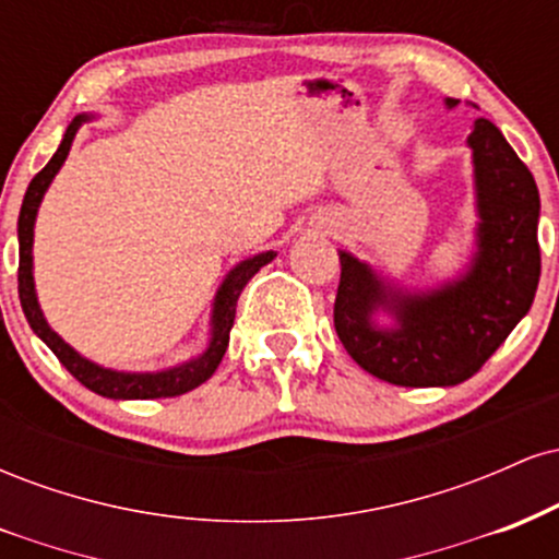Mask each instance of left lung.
I'll return each mask as SVG.
<instances>
[{
	"mask_svg": "<svg viewBox=\"0 0 559 559\" xmlns=\"http://www.w3.org/2000/svg\"><path fill=\"white\" fill-rule=\"evenodd\" d=\"M452 110L457 99H444ZM476 191V243L465 271L407 288L342 249L333 323L349 357L394 386H457L478 373L536 297L538 189L491 120L467 136Z\"/></svg>",
	"mask_w": 559,
	"mask_h": 559,
	"instance_id": "left-lung-1",
	"label": "left lung"
}]
</instances>
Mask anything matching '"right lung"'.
Returning a JSON list of instances; mask_svg holds the SVG:
<instances>
[{"label":"right lung","instance_id":"obj_1","mask_svg":"<svg viewBox=\"0 0 559 559\" xmlns=\"http://www.w3.org/2000/svg\"><path fill=\"white\" fill-rule=\"evenodd\" d=\"M94 120V115L81 112L70 120L66 136H62L60 146L44 165L41 173H36L34 181L28 183V191L23 197L21 217H17V243H21V265H17V294H21V307L25 312V320L34 329V333L41 338L49 349L55 352L57 360L73 373L86 389H92L94 394L107 396V400H163V396H178L186 391L197 389L199 383L207 381L215 373L217 365H221L223 355L228 349V336L234 329L236 318V301H239L241 288L249 284L254 273L262 265L275 260L273 249L267 252L252 254V258L241 260L239 265H234L223 278V284L217 286L215 299H213V312H210V336L204 349L199 355L189 357V360L170 365L163 370H115L105 368V365L88 360L81 352H75L66 338L57 333L52 325L44 318L41 305L36 297V281H34V228H36V215L41 207V199L47 194V189L52 186L55 176L60 173L62 165L70 155V146H73L75 133L83 123Z\"/></svg>","mask_w":559,"mask_h":559}]
</instances>
